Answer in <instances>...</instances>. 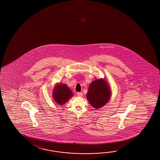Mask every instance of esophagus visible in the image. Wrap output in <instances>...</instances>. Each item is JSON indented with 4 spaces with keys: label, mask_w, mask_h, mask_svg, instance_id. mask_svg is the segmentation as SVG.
I'll return each mask as SVG.
<instances>
[{
    "label": "esophagus",
    "mask_w": 160,
    "mask_h": 160,
    "mask_svg": "<svg viewBox=\"0 0 160 160\" xmlns=\"http://www.w3.org/2000/svg\"><path fill=\"white\" fill-rule=\"evenodd\" d=\"M77 95L79 97H82L83 95V93L81 92H77Z\"/></svg>",
    "instance_id": "esophagus-1"
}]
</instances>
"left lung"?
Wrapping results in <instances>:
<instances>
[{"mask_svg": "<svg viewBox=\"0 0 160 160\" xmlns=\"http://www.w3.org/2000/svg\"><path fill=\"white\" fill-rule=\"evenodd\" d=\"M111 92L106 82L97 79L89 86L87 98L94 108L98 109L105 105L110 98Z\"/></svg>", "mask_w": 160, "mask_h": 160, "instance_id": "obj_1", "label": "left lung"}]
</instances>
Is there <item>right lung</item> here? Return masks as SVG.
<instances>
[{"label": "right lung", "instance_id": "obj_1", "mask_svg": "<svg viewBox=\"0 0 160 160\" xmlns=\"http://www.w3.org/2000/svg\"><path fill=\"white\" fill-rule=\"evenodd\" d=\"M53 98L58 105H63L72 96V92L65 84L58 85L55 87Z\"/></svg>", "mask_w": 160, "mask_h": 160}]
</instances>
